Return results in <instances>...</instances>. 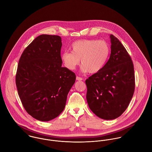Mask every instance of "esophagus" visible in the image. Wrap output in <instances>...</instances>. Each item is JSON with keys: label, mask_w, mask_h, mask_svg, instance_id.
Returning <instances> with one entry per match:
<instances>
[{"label": "esophagus", "mask_w": 152, "mask_h": 152, "mask_svg": "<svg viewBox=\"0 0 152 152\" xmlns=\"http://www.w3.org/2000/svg\"><path fill=\"white\" fill-rule=\"evenodd\" d=\"M76 80H77V81H82V80H83V78L77 76V77H76Z\"/></svg>", "instance_id": "1"}]
</instances>
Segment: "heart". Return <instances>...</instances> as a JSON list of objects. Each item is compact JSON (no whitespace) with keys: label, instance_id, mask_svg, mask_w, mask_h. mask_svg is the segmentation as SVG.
I'll return each mask as SVG.
<instances>
[{"label":"heart","instance_id":"1","mask_svg":"<svg viewBox=\"0 0 152 152\" xmlns=\"http://www.w3.org/2000/svg\"><path fill=\"white\" fill-rule=\"evenodd\" d=\"M71 52L64 51L61 55L64 65L70 70L80 64L82 70L91 74L99 72L106 64L110 53L107 42L98 40H80L72 43Z\"/></svg>","mask_w":152,"mask_h":152}]
</instances>
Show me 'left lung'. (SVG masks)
<instances>
[{"mask_svg": "<svg viewBox=\"0 0 152 152\" xmlns=\"http://www.w3.org/2000/svg\"><path fill=\"white\" fill-rule=\"evenodd\" d=\"M110 38L108 61L102 70L86 81L89 108L106 120L116 119L125 111L135 88L134 66L129 54L116 37L111 34Z\"/></svg>", "mask_w": 152, "mask_h": 152, "instance_id": "left-lung-1", "label": "left lung"}]
</instances>
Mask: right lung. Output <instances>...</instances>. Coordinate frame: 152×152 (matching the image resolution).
Wrapping results in <instances>:
<instances>
[{
  "label": "right lung",
  "instance_id": "1",
  "mask_svg": "<svg viewBox=\"0 0 152 152\" xmlns=\"http://www.w3.org/2000/svg\"><path fill=\"white\" fill-rule=\"evenodd\" d=\"M61 38L42 34L23 51L16 84L22 105L33 118L49 121L65 108L67 95L75 82L74 72L62 66Z\"/></svg>",
  "mask_w": 152,
  "mask_h": 152
}]
</instances>
